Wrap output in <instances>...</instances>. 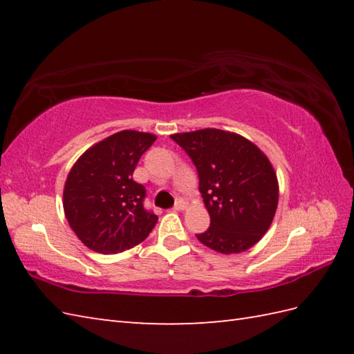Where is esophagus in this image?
<instances>
[{"label":"esophagus","instance_id":"obj_1","mask_svg":"<svg viewBox=\"0 0 354 354\" xmlns=\"http://www.w3.org/2000/svg\"><path fill=\"white\" fill-rule=\"evenodd\" d=\"M173 208L178 209V212H183V209H185V202L183 199H179V201H176V204Z\"/></svg>","mask_w":354,"mask_h":354}]
</instances>
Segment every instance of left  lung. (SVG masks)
<instances>
[{
    "label": "left lung",
    "mask_w": 354,
    "mask_h": 354,
    "mask_svg": "<svg viewBox=\"0 0 354 354\" xmlns=\"http://www.w3.org/2000/svg\"><path fill=\"white\" fill-rule=\"evenodd\" d=\"M196 165L209 228L201 243L222 254L250 250L275 216L278 181L272 164L242 135L201 129L170 135Z\"/></svg>",
    "instance_id": "1"
}]
</instances>
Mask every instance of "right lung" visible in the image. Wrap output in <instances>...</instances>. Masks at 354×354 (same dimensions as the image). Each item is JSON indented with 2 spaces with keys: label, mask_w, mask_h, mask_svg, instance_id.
<instances>
[{
  "label": "right lung",
  "mask_w": 354,
  "mask_h": 354,
  "mask_svg": "<svg viewBox=\"0 0 354 354\" xmlns=\"http://www.w3.org/2000/svg\"><path fill=\"white\" fill-rule=\"evenodd\" d=\"M155 140L146 132H117L89 147L73 165L64 189V212L89 250L123 252L153 230L158 217L145 208L146 187L132 175Z\"/></svg>",
  "instance_id": "right-lung-1"
}]
</instances>
